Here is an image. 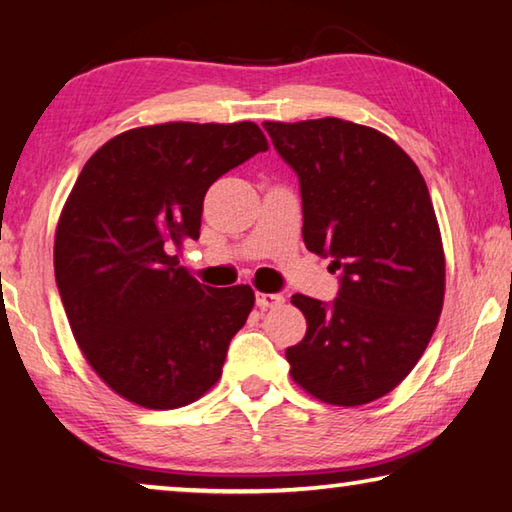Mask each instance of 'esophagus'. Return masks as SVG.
I'll list each match as a JSON object with an SVG mask.
<instances>
[{
	"label": "esophagus",
	"mask_w": 512,
	"mask_h": 512,
	"mask_svg": "<svg viewBox=\"0 0 512 512\" xmlns=\"http://www.w3.org/2000/svg\"><path fill=\"white\" fill-rule=\"evenodd\" d=\"M284 302V296L282 293H262L257 291L255 293V305L259 309H273V307H280Z\"/></svg>",
	"instance_id": "obj_1"
}]
</instances>
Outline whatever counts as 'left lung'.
I'll return each mask as SVG.
<instances>
[{"mask_svg": "<svg viewBox=\"0 0 512 512\" xmlns=\"http://www.w3.org/2000/svg\"><path fill=\"white\" fill-rule=\"evenodd\" d=\"M298 173L302 239L341 271L339 298H291L307 334L291 377L320 402L361 406L415 368L438 325L445 253L427 183L391 137L336 117L264 121Z\"/></svg>", "mask_w": 512, "mask_h": 512, "instance_id": "left-lung-1", "label": "left lung"}]
</instances>
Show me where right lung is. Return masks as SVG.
Listing matches in <instances>:
<instances>
[{
  "label": "right lung",
  "instance_id": "1",
  "mask_svg": "<svg viewBox=\"0 0 512 512\" xmlns=\"http://www.w3.org/2000/svg\"><path fill=\"white\" fill-rule=\"evenodd\" d=\"M266 149L253 121H169L112 137L76 178L56 228V284L83 357L128 402L178 409L219 381L255 293L205 287L176 250L201 235L214 180Z\"/></svg>",
  "mask_w": 512,
  "mask_h": 512
}]
</instances>
